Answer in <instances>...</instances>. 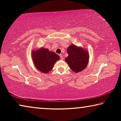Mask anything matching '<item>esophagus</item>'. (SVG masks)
<instances>
[{
    "label": "esophagus",
    "instance_id": "obj_1",
    "mask_svg": "<svg viewBox=\"0 0 121 121\" xmlns=\"http://www.w3.org/2000/svg\"><path fill=\"white\" fill-rule=\"evenodd\" d=\"M60 59L61 60H64V57H63V56L62 55H60Z\"/></svg>",
    "mask_w": 121,
    "mask_h": 121
}]
</instances>
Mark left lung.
<instances>
[{"mask_svg": "<svg viewBox=\"0 0 121 121\" xmlns=\"http://www.w3.org/2000/svg\"><path fill=\"white\" fill-rule=\"evenodd\" d=\"M85 49L74 44L70 45L67 48L68 56L65 59V61L75 73L85 69L89 62V53Z\"/></svg>", "mask_w": 121, "mask_h": 121, "instance_id": "obj_1", "label": "left lung"}]
</instances>
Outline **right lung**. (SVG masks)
I'll return each instance as SVG.
<instances>
[{
  "label": "right lung",
  "mask_w": 121,
  "mask_h": 121,
  "mask_svg": "<svg viewBox=\"0 0 121 121\" xmlns=\"http://www.w3.org/2000/svg\"><path fill=\"white\" fill-rule=\"evenodd\" d=\"M31 56L35 68L45 74L51 71L55 63L60 59L59 55L43 47L32 50Z\"/></svg>",
  "instance_id": "obj_1"
}]
</instances>
